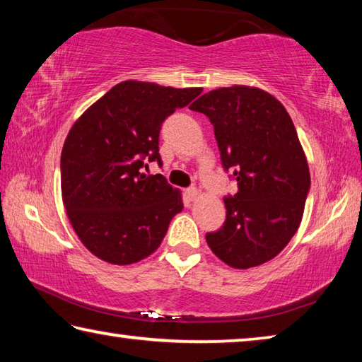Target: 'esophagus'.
I'll return each instance as SVG.
<instances>
[{
	"label": "esophagus",
	"instance_id": "34e87169",
	"mask_svg": "<svg viewBox=\"0 0 362 362\" xmlns=\"http://www.w3.org/2000/svg\"><path fill=\"white\" fill-rule=\"evenodd\" d=\"M187 198L189 199V201H196L199 198V192L196 188H188L187 189Z\"/></svg>",
	"mask_w": 362,
	"mask_h": 362
}]
</instances>
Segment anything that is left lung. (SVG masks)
<instances>
[{
	"label": "left lung",
	"instance_id": "1",
	"mask_svg": "<svg viewBox=\"0 0 362 362\" xmlns=\"http://www.w3.org/2000/svg\"><path fill=\"white\" fill-rule=\"evenodd\" d=\"M189 108L211 119L226 170L238 182L225 198L226 220L206 241L231 268L263 265L298 230L310 169L296 126L276 97L255 86L209 90Z\"/></svg>",
	"mask_w": 362,
	"mask_h": 362
}]
</instances>
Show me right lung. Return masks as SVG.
Masks as SVG:
<instances>
[{
  "mask_svg": "<svg viewBox=\"0 0 362 362\" xmlns=\"http://www.w3.org/2000/svg\"><path fill=\"white\" fill-rule=\"evenodd\" d=\"M203 89L127 79L79 116L60 158L62 201L84 247L113 265H131L159 247L182 192L163 175L142 173L158 161L163 121Z\"/></svg>",
  "mask_w": 362,
  "mask_h": 362,
  "instance_id": "obj_1",
  "label": "right lung"
}]
</instances>
